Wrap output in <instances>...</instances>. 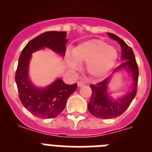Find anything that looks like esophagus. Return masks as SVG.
<instances>
[{"mask_svg":"<svg viewBox=\"0 0 152 152\" xmlns=\"http://www.w3.org/2000/svg\"><path fill=\"white\" fill-rule=\"evenodd\" d=\"M84 85V83L83 82V81H77V86H78L79 88H80V87H82V86Z\"/></svg>","mask_w":152,"mask_h":152,"instance_id":"esophagus-1","label":"esophagus"}]
</instances>
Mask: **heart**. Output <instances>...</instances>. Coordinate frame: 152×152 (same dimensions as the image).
Here are the masks:
<instances>
[{
    "label": "heart",
    "mask_w": 152,
    "mask_h": 152,
    "mask_svg": "<svg viewBox=\"0 0 152 152\" xmlns=\"http://www.w3.org/2000/svg\"><path fill=\"white\" fill-rule=\"evenodd\" d=\"M73 60L68 58L67 64L72 70H77L80 63L87 62L86 69L95 78L105 76L113 68L118 58V52L100 39L84 42L72 51Z\"/></svg>",
    "instance_id": "b5f03b06"
}]
</instances>
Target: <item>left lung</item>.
<instances>
[{
	"mask_svg": "<svg viewBox=\"0 0 152 152\" xmlns=\"http://www.w3.org/2000/svg\"><path fill=\"white\" fill-rule=\"evenodd\" d=\"M107 35L110 38L116 40L121 46V59L123 62L114 70L113 74L126 70L132 77V84L130 91L117 99L111 96L108 91V86L112 75L101 82L95 85H90L92 89V95L88 104V110L95 117L103 119L118 117L126 111L136 95L139 79V68L132 49L122 39L113 33H107Z\"/></svg>",
	"mask_w": 152,
	"mask_h": 152,
	"instance_id": "obj_1",
	"label": "left lung"
}]
</instances>
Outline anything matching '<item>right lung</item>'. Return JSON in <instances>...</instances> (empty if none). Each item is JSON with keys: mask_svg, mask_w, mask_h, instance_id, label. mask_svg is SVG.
<instances>
[{"mask_svg": "<svg viewBox=\"0 0 152 152\" xmlns=\"http://www.w3.org/2000/svg\"><path fill=\"white\" fill-rule=\"evenodd\" d=\"M67 32L49 31L43 33L26 44L19 58L15 75L19 97L23 107L31 113L42 119H51L61 113L68 98L76 91L77 84H66L61 78L45 88L34 85L29 77V68L32 54L36 51L49 48L64 56L68 42Z\"/></svg>", "mask_w": 152, "mask_h": 152, "instance_id": "add662e5", "label": "right lung"}]
</instances>
